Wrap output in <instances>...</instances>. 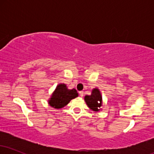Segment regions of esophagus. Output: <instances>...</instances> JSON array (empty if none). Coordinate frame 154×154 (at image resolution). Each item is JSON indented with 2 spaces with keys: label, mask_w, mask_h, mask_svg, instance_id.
I'll use <instances>...</instances> for the list:
<instances>
[{
  "label": "esophagus",
  "mask_w": 154,
  "mask_h": 154,
  "mask_svg": "<svg viewBox=\"0 0 154 154\" xmlns=\"http://www.w3.org/2000/svg\"><path fill=\"white\" fill-rule=\"evenodd\" d=\"M79 93V95H80V97H83V95H84V93H83L82 91H80Z\"/></svg>",
  "instance_id": "34e87169"
}]
</instances>
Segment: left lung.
Listing matches in <instances>:
<instances>
[{
  "label": "left lung",
  "mask_w": 154,
  "mask_h": 154,
  "mask_svg": "<svg viewBox=\"0 0 154 154\" xmlns=\"http://www.w3.org/2000/svg\"><path fill=\"white\" fill-rule=\"evenodd\" d=\"M85 100L91 110L94 111H99L102 104V97L99 90L98 88L93 89L91 95L85 96Z\"/></svg>",
  "instance_id": "left-lung-1"
}]
</instances>
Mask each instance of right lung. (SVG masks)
<instances>
[{
	"label": "right lung",
	"mask_w": 154,
	"mask_h": 154,
	"mask_svg": "<svg viewBox=\"0 0 154 154\" xmlns=\"http://www.w3.org/2000/svg\"><path fill=\"white\" fill-rule=\"evenodd\" d=\"M77 96L78 93L75 89L68 90L65 84H59L53 93L49 104L56 109H61Z\"/></svg>",
	"instance_id": "obj_1"
}]
</instances>
